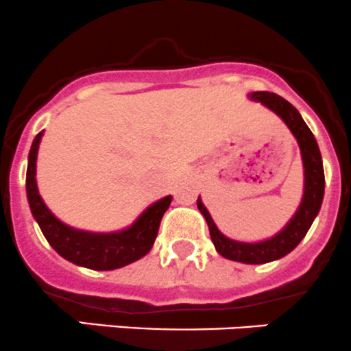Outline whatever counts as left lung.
<instances>
[{"label":"left lung","instance_id":"obj_1","mask_svg":"<svg viewBox=\"0 0 351 351\" xmlns=\"http://www.w3.org/2000/svg\"><path fill=\"white\" fill-rule=\"evenodd\" d=\"M249 99L261 102L263 106L273 110L287 124L297 140L302 164H304V196H302L300 206L278 234L261 242H241L228 239L218 230L201 197H197V208L206 220L211 242L215 244L218 254L230 261L245 263V265H265L292 252L305 237L312 221L321 210L322 197H324V169H322V157L314 134L289 100L269 92H252L249 93Z\"/></svg>","mask_w":351,"mask_h":351}]
</instances>
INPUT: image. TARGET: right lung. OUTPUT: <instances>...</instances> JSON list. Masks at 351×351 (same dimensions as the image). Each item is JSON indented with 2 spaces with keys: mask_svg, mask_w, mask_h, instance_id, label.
<instances>
[{
  "mask_svg": "<svg viewBox=\"0 0 351 351\" xmlns=\"http://www.w3.org/2000/svg\"><path fill=\"white\" fill-rule=\"evenodd\" d=\"M43 134L44 133L37 134L30 147L25 186L30 211L51 247L66 261L83 266V268L95 269V271L123 268L148 254L157 239L162 217L171 206L172 196L155 201L130 227L123 230L99 234V232H86L69 227L51 213L37 189V152H39Z\"/></svg>",
  "mask_w": 351,
  "mask_h": 351,
  "instance_id": "1",
  "label": "right lung"
}]
</instances>
